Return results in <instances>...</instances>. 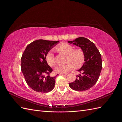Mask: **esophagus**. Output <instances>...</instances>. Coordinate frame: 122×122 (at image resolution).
I'll return each mask as SVG.
<instances>
[{
	"instance_id": "34e87169",
	"label": "esophagus",
	"mask_w": 122,
	"mask_h": 122,
	"mask_svg": "<svg viewBox=\"0 0 122 122\" xmlns=\"http://www.w3.org/2000/svg\"><path fill=\"white\" fill-rule=\"evenodd\" d=\"M67 74V73H60V75H66Z\"/></svg>"
}]
</instances>
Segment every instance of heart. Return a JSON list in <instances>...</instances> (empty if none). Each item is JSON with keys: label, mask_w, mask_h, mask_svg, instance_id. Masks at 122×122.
Listing matches in <instances>:
<instances>
[{"label": "heart", "mask_w": 122, "mask_h": 122, "mask_svg": "<svg viewBox=\"0 0 122 122\" xmlns=\"http://www.w3.org/2000/svg\"><path fill=\"white\" fill-rule=\"evenodd\" d=\"M56 50L60 53L67 54V64L65 65L58 66L54 69L58 73H65L76 68L81 67L84 63L85 55L83 51L80 49H74L73 47L69 44L62 43L56 47ZM46 60L50 67H54L56 64L53 54L48 52L46 56Z\"/></svg>", "instance_id": "1"}]
</instances>
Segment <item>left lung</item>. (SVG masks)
<instances>
[{"mask_svg":"<svg viewBox=\"0 0 122 122\" xmlns=\"http://www.w3.org/2000/svg\"><path fill=\"white\" fill-rule=\"evenodd\" d=\"M68 43L79 47L85 55L83 65L78 70L81 74L77 75L74 81L69 83V86L76 91L87 90L99 79L102 68L101 55L94 43L86 38L79 37Z\"/></svg>","mask_w":122,"mask_h":122,"instance_id":"1","label":"left lung"}]
</instances>
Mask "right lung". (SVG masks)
<instances>
[{"instance_id":"right-lung-1","label":"right lung","mask_w":122,"mask_h":122,"mask_svg":"<svg viewBox=\"0 0 122 122\" xmlns=\"http://www.w3.org/2000/svg\"><path fill=\"white\" fill-rule=\"evenodd\" d=\"M58 42L38 40L28 45L24 51L21 71L27 84L35 91L48 93L54 88L55 77L50 76L52 69L48 65L46 56Z\"/></svg>"}]
</instances>
